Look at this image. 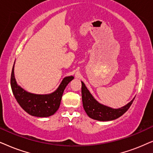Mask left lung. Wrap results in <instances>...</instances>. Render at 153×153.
<instances>
[{"instance_id":"8db88e82","label":"left lung","mask_w":153,"mask_h":153,"mask_svg":"<svg viewBox=\"0 0 153 153\" xmlns=\"http://www.w3.org/2000/svg\"><path fill=\"white\" fill-rule=\"evenodd\" d=\"M82 99L83 108L89 117L99 121H110L117 119L126 113L133 103L134 98L128 104L120 108H112L98 102L87 89L84 82H82Z\"/></svg>"}]
</instances>
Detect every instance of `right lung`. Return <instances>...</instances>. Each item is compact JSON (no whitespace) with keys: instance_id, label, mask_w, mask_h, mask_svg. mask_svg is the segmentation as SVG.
I'll return each instance as SVG.
<instances>
[{"instance_id":"right-lung-1","label":"right lung","mask_w":153,"mask_h":153,"mask_svg":"<svg viewBox=\"0 0 153 153\" xmlns=\"http://www.w3.org/2000/svg\"><path fill=\"white\" fill-rule=\"evenodd\" d=\"M73 78V76L64 78L58 89L50 94H34L24 90L17 84L13 66L10 84L16 100L26 113L32 116L45 117L54 115L59 109L64 89Z\"/></svg>"}]
</instances>
